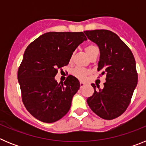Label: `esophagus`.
<instances>
[{"label": "esophagus", "mask_w": 146, "mask_h": 146, "mask_svg": "<svg viewBox=\"0 0 146 146\" xmlns=\"http://www.w3.org/2000/svg\"><path fill=\"white\" fill-rule=\"evenodd\" d=\"M80 88H82L84 86H86V83L83 82H80Z\"/></svg>", "instance_id": "esophagus-1"}]
</instances>
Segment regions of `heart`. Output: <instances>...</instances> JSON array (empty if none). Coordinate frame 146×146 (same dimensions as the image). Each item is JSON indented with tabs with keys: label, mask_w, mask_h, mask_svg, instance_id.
Here are the masks:
<instances>
[{
	"label": "heart",
	"mask_w": 146,
	"mask_h": 146,
	"mask_svg": "<svg viewBox=\"0 0 146 146\" xmlns=\"http://www.w3.org/2000/svg\"><path fill=\"white\" fill-rule=\"evenodd\" d=\"M86 51L89 57H91V55H93L94 54L99 53V50L98 47H96V45L94 44L88 45L87 47H86ZM88 70H87L85 68H82V67L80 66H77L72 70V74L75 76L76 77H77L78 79L84 80L86 78V75L88 74Z\"/></svg>",
	"instance_id": "heart-1"
}]
</instances>
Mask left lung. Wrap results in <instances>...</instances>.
<instances>
[{"label":"left lung","mask_w":146,"mask_h":146,"mask_svg":"<svg viewBox=\"0 0 146 146\" xmlns=\"http://www.w3.org/2000/svg\"><path fill=\"white\" fill-rule=\"evenodd\" d=\"M88 38L97 44L100 51L98 71L106 76L104 88L96 90L87 99L88 106L98 116L112 120L123 114L128 108L137 84L134 55L117 34L108 30L86 31Z\"/></svg>","instance_id":"1"}]
</instances>
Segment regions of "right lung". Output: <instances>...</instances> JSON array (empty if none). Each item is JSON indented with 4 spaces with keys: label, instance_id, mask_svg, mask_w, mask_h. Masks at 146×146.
Instances as JSON below:
<instances>
[{
    "label": "right lung",
    "instance_id": "1",
    "mask_svg": "<svg viewBox=\"0 0 146 146\" xmlns=\"http://www.w3.org/2000/svg\"><path fill=\"white\" fill-rule=\"evenodd\" d=\"M86 40L83 32H48L28 46L17 78L23 104L34 118L53 123L69 112L80 82L69 75L58 84L55 77L58 69L69 64L73 52Z\"/></svg>",
    "mask_w": 146,
    "mask_h": 146
}]
</instances>
